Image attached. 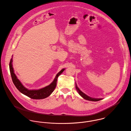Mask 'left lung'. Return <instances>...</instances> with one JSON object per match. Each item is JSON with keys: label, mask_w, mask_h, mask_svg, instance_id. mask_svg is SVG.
Segmentation results:
<instances>
[{"label": "left lung", "mask_w": 131, "mask_h": 131, "mask_svg": "<svg viewBox=\"0 0 131 131\" xmlns=\"http://www.w3.org/2000/svg\"><path fill=\"white\" fill-rule=\"evenodd\" d=\"M76 89L77 90V92H78V93L79 94V95L82 96L84 99L88 100V101H94V102H96V101H100L101 100H102V99H94V98H92L91 97H89V96L86 95V94H85L84 93H83L77 86L76 83Z\"/></svg>", "instance_id": "1"}]
</instances>
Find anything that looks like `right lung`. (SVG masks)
Returning <instances> with one entry per match:
<instances>
[{"mask_svg":"<svg viewBox=\"0 0 131 131\" xmlns=\"http://www.w3.org/2000/svg\"><path fill=\"white\" fill-rule=\"evenodd\" d=\"M9 68L11 73L12 81L15 85L17 89L22 94L26 96L35 100H40L45 99L50 96L51 93L54 90L56 86H57V82L58 77L64 71L65 69H62L56 76L53 81L49 85L39 89V90H28L25 88L20 81L18 80L14 72V70L12 66V59H11L9 64Z\"/></svg>","mask_w":131,"mask_h":131,"instance_id":"right-lung-1","label":"right lung"}]
</instances>
